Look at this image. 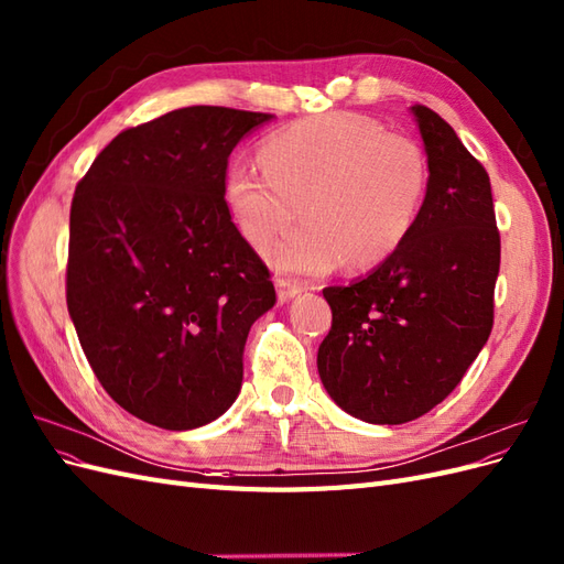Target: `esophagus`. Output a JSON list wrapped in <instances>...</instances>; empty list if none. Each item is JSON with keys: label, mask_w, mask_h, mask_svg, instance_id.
<instances>
[{"label": "esophagus", "mask_w": 564, "mask_h": 564, "mask_svg": "<svg viewBox=\"0 0 564 564\" xmlns=\"http://www.w3.org/2000/svg\"><path fill=\"white\" fill-rule=\"evenodd\" d=\"M275 286H278V301L280 303H289L292 299H296L301 294V286L292 284L284 278H275Z\"/></svg>", "instance_id": "34e87169"}]
</instances>
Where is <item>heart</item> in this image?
<instances>
[{
  "mask_svg": "<svg viewBox=\"0 0 564 564\" xmlns=\"http://www.w3.org/2000/svg\"><path fill=\"white\" fill-rule=\"evenodd\" d=\"M261 164L232 162L224 195L237 230L256 249L302 212L306 224L265 251L284 275L386 261L412 232L429 191L419 143L350 112L315 115L270 133Z\"/></svg>",
  "mask_w": 564,
  "mask_h": 564,
  "instance_id": "b5f03b06",
  "label": "heart"
}]
</instances>
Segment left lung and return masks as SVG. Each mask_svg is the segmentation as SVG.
Returning <instances> with one entry per match:
<instances>
[{
    "label": "left lung",
    "instance_id": "left-lung-1",
    "mask_svg": "<svg viewBox=\"0 0 564 564\" xmlns=\"http://www.w3.org/2000/svg\"><path fill=\"white\" fill-rule=\"evenodd\" d=\"M429 191L402 247L348 286H327L332 329L317 350L329 398L350 416L398 425L431 412L487 344L501 240L491 185L456 131L409 108Z\"/></svg>",
    "mask_w": 564,
    "mask_h": 564
}]
</instances>
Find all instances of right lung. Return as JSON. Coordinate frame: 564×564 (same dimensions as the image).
I'll use <instances>...</instances> for the list:
<instances>
[{
  "mask_svg": "<svg viewBox=\"0 0 564 564\" xmlns=\"http://www.w3.org/2000/svg\"><path fill=\"white\" fill-rule=\"evenodd\" d=\"M270 119L166 112L115 135L75 191L67 313L108 395L158 429L228 412L251 324L275 305L224 195L232 148Z\"/></svg>",
  "mask_w": 564,
  "mask_h": 564,
  "instance_id": "1",
  "label": "right lung"
}]
</instances>
